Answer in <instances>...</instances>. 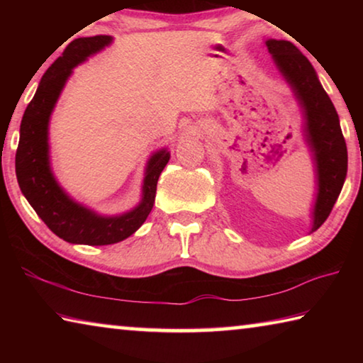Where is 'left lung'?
I'll list each match as a JSON object with an SVG mask.
<instances>
[{"label": "left lung", "mask_w": 363, "mask_h": 363, "mask_svg": "<svg viewBox=\"0 0 363 363\" xmlns=\"http://www.w3.org/2000/svg\"><path fill=\"white\" fill-rule=\"evenodd\" d=\"M266 46L303 113V136L314 162L317 184L311 211V232H315L333 210L347 174V149L340 116L318 82L314 67L293 43L269 38Z\"/></svg>", "instance_id": "8db88e82"}]
</instances>
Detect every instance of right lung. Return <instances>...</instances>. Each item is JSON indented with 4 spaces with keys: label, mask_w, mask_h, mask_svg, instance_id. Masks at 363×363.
I'll return each mask as SVG.
<instances>
[{
    "label": "right lung",
    "mask_w": 363,
    "mask_h": 363,
    "mask_svg": "<svg viewBox=\"0 0 363 363\" xmlns=\"http://www.w3.org/2000/svg\"><path fill=\"white\" fill-rule=\"evenodd\" d=\"M112 41L113 38L108 35L73 40L43 75L21 123L16 176L22 194L49 229L62 240L75 245L101 247L118 243L133 235L152 211L158 177L171 157L168 149L152 153L145 167L140 201L133 210L115 216H104L73 200L54 176L49 155V121L54 107L73 69L112 45Z\"/></svg>",
    "instance_id": "add662e5"
}]
</instances>
